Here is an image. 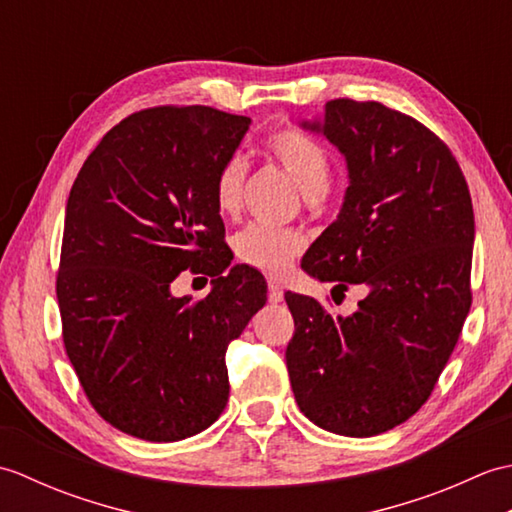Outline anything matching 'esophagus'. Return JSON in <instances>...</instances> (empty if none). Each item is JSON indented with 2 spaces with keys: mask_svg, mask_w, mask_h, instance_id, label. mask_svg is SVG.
<instances>
[{
  "mask_svg": "<svg viewBox=\"0 0 512 512\" xmlns=\"http://www.w3.org/2000/svg\"><path fill=\"white\" fill-rule=\"evenodd\" d=\"M281 299H284V288H281L279 284H275V281H268V301L270 303H279Z\"/></svg>",
  "mask_w": 512,
  "mask_h": 512,
  "instance_id": "34e87169",
  "label": "esophagus"
}]
</instances>
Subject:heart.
I'll list each match as a JSON object with an SVG mask.
<instances>
[{
    "mask_svg": "<svg viewBox=\"0 0 512 512\" xmlns=\"http://www.w3.org/2000/svg\"><path fill=\"white\" fill-rule=\"evenodd\" d=\"M266 151L297 180L308 200L317 198L332 176V158L317 138L299 132V129H281L266 140ZM246 160L231 156L222 162L215 173L213 200L222 215H235L242 209ZM306 239L292 228H279L270 224H250L233 239L235 255L242 264L262 270L266 275H281L295 259Z\"/></svg>",
    "mask_w": 512,
    "mask_h": 512,
    "instance_id": "heart-1",
    "label": "heart"
}]
</instances>
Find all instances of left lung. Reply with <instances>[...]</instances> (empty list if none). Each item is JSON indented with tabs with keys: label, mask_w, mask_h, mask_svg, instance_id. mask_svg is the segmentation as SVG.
<instances>
[{
	"label": "left lung",
	"mask_w": 512,
	"mask_h": 512,
	"mask_svg": "<svg viewBox=\"0 0 512 512\" xmlns=\"http://www.w3.org/2000/svg\"><path fill=\"white\" fill-rule=\"evenodd\" d=\"M312 129L341 149L350 187L301 268L334 290L367 284L369 295L334 317L286 292L290 385L319 427L378 436L427 402L460 339L473 301L471 193L447 143L383 103L328 101Z\"/></svg>",
	"instance_id": "left-lung-1"
}]
</instances>
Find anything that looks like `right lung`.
I'll return each instance as SVG.
<instances>
[{"label":"right lung","mask_w":512,"mask_h":512,"mask_svg":"<svg viewBox=\"0 0 512 512\" xmlns=\"http://www.w3.org/2000/svg\"><path fill=\"white\" fill-rule=\"evenodd\" d=\"M248 125L206 105L147 107L103 136L72 184L63 345L96 413L134 438L176 442L220 418L226 350L266 303L262 273L231 266L213 200ZM187 267L214 277L209 296L170 297Z\"/></svg>","instance_id":"add662e5"}]
</instances>
